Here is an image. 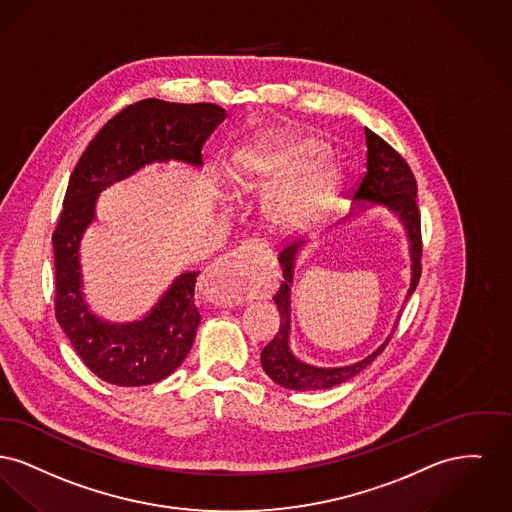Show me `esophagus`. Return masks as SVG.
<instances>
[{"instance_id": "34e87169", "label": "esophagus", "mask_w": 512, "mask_h": 512, "mask_svg": "<svg viewBox=\"0 0 512 512\" xmlns=\"http://www.w3.org/2000/svg\"><path fill=\"white\" fill-rule=\"evenodd\" d=\"M264 246L256 241H246L239 244L235 250L216 260L210 268L204 271V291L210 302L217 306H235L241 300V285L244 275L252 268Z\"/></svg>"}]
</instances>
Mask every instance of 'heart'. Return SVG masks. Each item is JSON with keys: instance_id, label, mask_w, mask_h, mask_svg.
I'll return each mask as SVG.
<instances>
[{"instance_id": "1", "label": "heart", "mask_w": 512, "mask_h": 512, "mask_svg": "<svg viewBox=\"0 0 512 512\" xmlns=\"http://www.w3.org/2000/svg\"><path fill=\"white\" fill-rule=\"evenodd\" d=\"M322 142L296 131L266 133L231 158L227 181L237 190L264 189L269 229L291 233L314 223L337 187V167Z\"/></svg>"}]
</instances>
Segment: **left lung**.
<instances>
[{
	"label": "left lung",
	"mask_w": 512,
	"mask_h": 512,
	"mask_svg": "<svg viewBox=\"0 0 512 512\" xmlns=\"http://www.w3.org/2000/svg\"><path fill=\"white\" fill-rule=\"evenodd\" d=\"M364 135H366V148H368L366 175L352 196L356 206H352L349 216L343 221L360 216L362 212L376 206H383L397 216L406 233L408 254H410V287L406 291V298H408L416 291V285L420 281V271H422L420 268L422 239H420V212L416 204V190H418L416 179L408 163L404 162L385 140H381L368 127L364 129ZM304 246L306 241H296L279 254V264L283 269V283L277 295L273 296V302L279 310L281 323H279L277 335L262 350L260 360H262L264 372L277 385L293 391H322V389L341 385L343 381L360 374L366 366H370L376 360L377 354H381V350L385 349V345L389 343L397 325L391 329L389 337L376 350H372L362 360L347 366H316L300 360L291 349V312H293L291 293L295 285L296 260L304 250Z\"/></svg>",
	"instance_id": "8db88e82"
}]
</instances>
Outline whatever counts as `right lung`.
<instances>
[{
	"label": "right lung",
	"mask_w": 512,
	"mask_h": 512,
	"mask_svg": "<svg viewBox=\"0 0 512 512\" xmlns=\"http://www.w3.org/2000/svg\"><path fill=\"white\" fill-rule=\"evenodd\" d=\"M225 117L216 104L136 102L92 138L69 179L54 231L55 318L84 366L111 385L158 383L181 366L200 323L198 271L177 275L138 320L109 322L94 314L82 293L81 243L96 221L98 198L152 163L202 167V146Z\"/></svg>",
	"instance_id": "1"
}]
</instances>
